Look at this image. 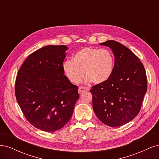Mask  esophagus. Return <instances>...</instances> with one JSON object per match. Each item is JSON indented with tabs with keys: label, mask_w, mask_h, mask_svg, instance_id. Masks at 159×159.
I'll return each instance as SVG.
<instances>
[{
	"label": "esophagus",
	"mask_w": 159,
	"mask_h": 159,
	"mask_svg": "<svg viewBox=\"0 0 159 159\" xmlns=\"http://www.w3.org/2000/svg\"><path fill=\"white\" fill-rule=\"evenodd\" d=\"M89 91V89L85 88V87H82V86H81V87L79 88V89H78V92L79 93H82L84 92H85V91Z\"/></svg>",
	"instance_id": "1"
}]
</instances>
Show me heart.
Segmentation results:
<instances>
[{
  "label": "heart",
  "instance_id": "obj_1",
  "mask_svg": "<svg viewBox=\"0 0 159 159\" xmlns=\"http://www.w3.org/2000/svg\"><path fill=\"white\" fill-rule=\"evenodd\" d=\"M114 66L115 57L110 50L85 47L75 53L73 60L64 62L63 70L71 83H80L85 73L86 82L100 84L111 78Z\"/></svg>",
  "mask_w": 159,
  "mask_h": 159
}]
</instances>
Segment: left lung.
I'll return each mask as SVG.
<instances>
[{"instance_id": "1", "label": "left lung", "mask_w": 159, "mask_h": 159, "mask_svg": "<svg viewBox=\"0 0 159 159\" xmlns=\"http://www.w3.org/2000/svg\"><path fill=\"white\" fill-rule=\"evenodd\" d=\"M100 44L112 50L115 66L107 81L91 89L93 108L103 123L119 127L132 121L140 111L147 89L146 71L138 57L119 42L108 40Z\"/></svg>"}]
</instances>
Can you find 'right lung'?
I'll return each mask as SVG.
<instances>
[{"label": "right lung", "instance_id": "right-lung-1", "mask_svg": "<svg viewBox=\"0 0 159 159\" xmlns=\"http://www.w3.org/2000/svg\"><path fill=\"white\" fill-rule=\"evenodd\" d=\"M68 48L49 45L33 52L18 72L17 102L27 121L42 131L54 132L68 123L80 98L78 88L64 75Z\"/></svg>", "mask_w": 159, "mask_h": 159}]
</instances>
